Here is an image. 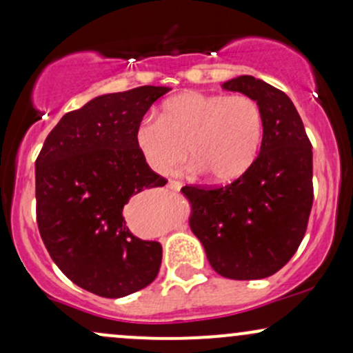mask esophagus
I'll use <instances>...</instances> for the list:
<instances>
[{"instance_id": "obj_1", "label": "esophagus", "mask_w": 353, "mask_h": 353, "mask_svg": "<svg viewBox=\"0 0 353 353\" xmlns=\"http://www.w3.org/2000/svg\"><path fill=\"white\" fill-rule=\"evenodd\" d=\"M181 182L179 181H169L168 182V188L172 189V190H179L181 189Z\"/></svg>"}]
</instances>
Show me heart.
Instances as JSON below:
<instances>
[{
    "label": "heart",
    "instance_id": "b5f03b06",
    "mask_svg": "<svg viewBox=\"0 0 353 353\" xmlns=\"http://www.w3.org/2000/svg\"><path fill=\"white\" fill-rule=\"evenodd\" d=\"M264 137V114L247 94H205L188 91L168 99L157 121L144 119L136 129V148L145 164L171 172L190 157L196 172L228 184L252 168Z\"/></svg>",
    "mask_w": 353,
    "mask_h": 353
}]
</instances>
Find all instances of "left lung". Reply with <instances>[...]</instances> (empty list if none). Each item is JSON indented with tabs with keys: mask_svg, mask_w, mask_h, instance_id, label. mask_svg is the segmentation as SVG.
Segmentation results:
<instances>
[{
	"mask_svg": "<svg viewBox=\"0 0 353 353\" xmlns=\"http://www.w3.org/2000/svg\"><path fill=\"white\" fill-rule=\"evenodd\" d=\"M259 103L264 114L261 152L228 185H184L189 225L209 264L234 281H257L281 270L297 252L314 202L312 144L294 103L254 76L222 84Z\"/></svg>",
	"mask_w": 353,
	"mask_h": 353,
	"instance_id": "8db88e82",
	"label": "left lung"
}]
</instances>
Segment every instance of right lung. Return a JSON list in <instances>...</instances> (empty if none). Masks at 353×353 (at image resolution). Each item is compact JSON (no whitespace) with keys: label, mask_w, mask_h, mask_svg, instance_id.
<instances>
[{"label":"right lung","mask_w":353,"mask_h":353,"mask_svg":"<svg viewBox=\"0 0 353 353\" xmlns=\"http://www.w3.org/2000/svg\"><path fill=\"white\" fill-rule=\"evenodd\" d=\"M169 88L91 99L61 117L36 159V221L59 270L81 289L119 299L159 274L163 247L136 237L124 205L165 181L136 148V129Z\"/></svg>","instance_id":"right-lung-1"}]
</instances>
